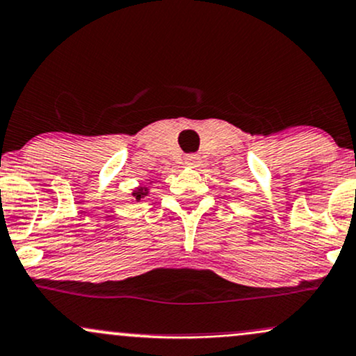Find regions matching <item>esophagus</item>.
Instances as JSON below:
<instances>
[{
  "instance_id": "esophagus-1",
  "label": "esophagus",
  "mask_w": 356,
  "mask_h": 356,
  "mask_svg": "<svg viewBox=\"0 0 356 356\" xmlns=\"http://www.w3.org/2000/svg\"><path fill=\"white\" fill-rule=\"evenodd\" d=\"M199 162H201V160H199V157L197 155H186V159H184V163L187 167H191V169H196V167H199Z\"/></svg>"
}]
</instances>
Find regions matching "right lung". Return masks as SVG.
<instances>
[{
	"mask_svg": "<svg viewBox=\"0 0 356 356\" xmlns=\"http://www.w3.org/2000/svg\"><path fill=\"white\" fill-rule=\"evenodd\" d=\"M148 194V187L147 186H138L136 189L131 193V196H134V199H136V201H140V199H143Z\"/></svg>",
	"mask_w": 356,
	"mask_h": 356,
	"instance_id": "obj_1",
	"label": "right lung"
}]
</instances>
